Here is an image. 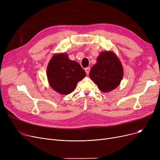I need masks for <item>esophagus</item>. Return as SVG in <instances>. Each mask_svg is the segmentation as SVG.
Listing matches in <instances>:
<instances>
[{
	"instance_id": "34e87169",
	"label": "esophagus",
	"mask_w": 160,
	"mask_h": 160,
	"mask_svg": "<svg viewBox=\"0 0 160 160\" xmlns=\"http://www.w3.org/2000/svg\"><path fill=\"white\" fill-rule=\"evenodd\" d=\"M90 69H91V68H90L89 67H86V68L85 69V71H86V72L87 74H89V71H90Z\"/></svg>"
}]
</instances>
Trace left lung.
<instances>
[{"label": "left lung", "mask_w": 160, "mask_h": 160, "mask_svg": "<svg viewBox=\"0 0 160 160\" xmlns=\"http://www.w3.org/2000/svg\"><path fill=\"white\" fill-rule=\"evenodd\" d=\"M122 66L112 52H103L91 67L89 77L103 92H109L119 85L122 78Z\"/></svg>", "instance_id": "8db88e82"}]
</instances>
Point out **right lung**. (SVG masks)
Listing matches in <instances>:
<instances>
[{
	"label": "right lung",
	"instance_id": "obj_1",
	"mask_svg": "<svg viewBox=\"0 0 160 160\" xmlns=\"http://www.w3.org/2000/svg\"><path fill=\"white\" fill-rule=\"evenodd\" d=\"M47 73L50 86L63 95L72 93L77 83L86 75L78 62L69 60L65 54H56L52 58Z\"/></svg>",
	"mask_w": 160,
	"mask_h": 160
}]
</instances>
